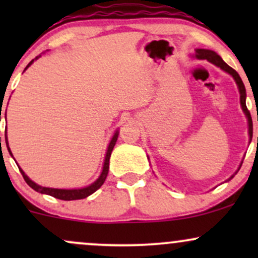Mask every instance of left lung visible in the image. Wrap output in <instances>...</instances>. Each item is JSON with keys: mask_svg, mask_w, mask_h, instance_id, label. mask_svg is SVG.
Listing matches in <instances>:
<instances>
[{"mask_svg": "<svg viewBox=\"0 0 258 258\" xmlns=\"http://www.w3.org/2000/svg\"><path fill=\"white\" fill-rule=\"evenodd\" d=\"M195 57L198 59H206V60L211 61L212 64L217 65V67H220L222 70H224V72H227L233 76L239 87V92H240V104L242 106V110L246 114L248 120V135H250V137H252V120H251L250 111H248V109L246 108V102H245V99H246V90H245V86L242 84L239 74L236 73L233 68H230L229 65L224 63L223 59L214 51H210V49H197V51H195ZM230 178H233V176L230 177Z\"/></svg>", "mask_w": 258, "mask_h": 258, "instance_id": "1", "label": "left lung"}]
</instances>
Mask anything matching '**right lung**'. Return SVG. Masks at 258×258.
<instances>
[{
  "instance_id": "obj_1",
  "label": "right lung",
  "mask_w": 258,
  "mask_h": 258,
  "mask_svg": "<svg viewBox=\"0 0 258 258\" xmlns=\"http://www.w3.org/2000/svg\"><path fill=\"white\" fill-rule=\"evenodd\" d=\"M40 57V55H38ZM38 57H36L35 59H37ZM32 61H34V59L30 61V63L28 64L29 68L31 65ZM25 68V69H26ZM117 137H119V132H115V135L112 136L110 143H109V147H108V152H106V156H105V160H104V166H103V171L102 173H100L99 178L96 180L94 183H92L91 185L86 186V188H81V189H54V188H46V186H41L36 184V183H34L32 180L29 178L28 176L24 173V171L22 170V168L19 167V171L20 173L23 174V177H24L25 182L28 183L29 185L31 186L34 190L38 191V193L41 194H47V195H51L53 198H57V199H60V200H79V199H85V198H87L88 195L93 194L94 191L97 190V189H99L100 186H102L103 183H104V180L106 178V176H108V171H109V159H110V155H111V152L112 149H114L115 147V143H116L117 141ZM6 144H7V148H8V152L12 155L11 153V149L10 147H8V142H7V137H6Z\"/></svg>"
}]
</instances>
